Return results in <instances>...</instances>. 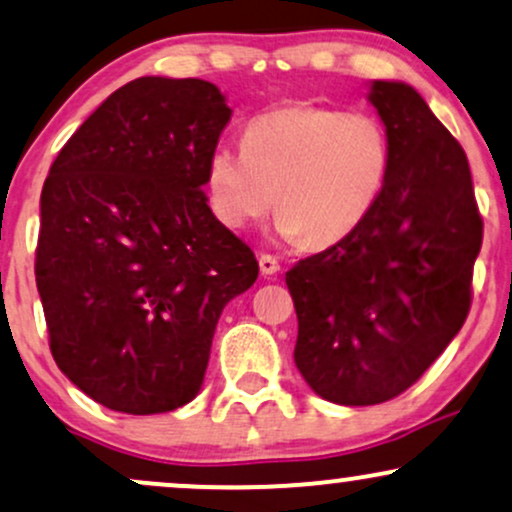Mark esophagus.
Here are the masks:
<instances>
[{"label": "esophagus", "instance_id": "esophagus-1", "mask_svg": "<svg viewBox=\"0 0 512 512\" xmlns=\"http://www.w3.org/2000/svg\"><path fill=\"white\" fill-rule=\"evenodd\" d=\"M279 269H281V264L274 255H260V272L264 276H272V274L279 272Z\"/></svg>", "mask_w": 512, "mask_h": 512}]
</instances>
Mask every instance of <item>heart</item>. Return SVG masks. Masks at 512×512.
<instances>
[{"label": "heart", "mask_w": 512, "mask_h": 512, "mask_svg": "<svg viewBox=\"0 0 512 512\" xmlns=\"http://www.w3.org/2000/svg\"><path fill=\"white\" fill-rule=\"evenodd\" d=\"M389 171L391 138L377 116L295 104L255 116L243 147H214L205 181L229 229H248L279 205L281 238L326 248L369 217Z\"/></svg>", "instance_id": "obj_1"}]
</instances>
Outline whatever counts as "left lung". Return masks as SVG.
I'll list each match as a JSON object with an SVG mask.
<instances>
[{"label":"left lung","instance_id":"1","mask_svg":"<svg viewBox=\"0 0 512 512\" xmlns=\"http://www.w3.org/2000/svg\"><path fill=\"white\" fill-rule=\"evenodd\" d=\"M369 102L391 138L384 193L348 238L286 274L295 365L338 405L386 403L427 372L465 324L484 236L465 150L420 92L374 80Z\"/></svg>","mask_w":512,"mask_h":512}]
</instances>
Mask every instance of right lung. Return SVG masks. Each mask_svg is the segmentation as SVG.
I'll return each mask as SVG.
<instances>
[{
    "mask_svg": "<svg viewBox=\"0 0 512 512\" xmlns=\"http://www.w3.org/2000/svg\"><path fill=\"white\" fill-rule=\"evenodd\" d=\"M229 119L207 80L135 78L49 166L35 248L49 350L104 408L190 403L221 310L257 279L255 252L202 193Z\"/></svg>",
    "mask_w": 512,
    "mask_h": 512,
    "instance_id": "add662e5",
    "label": "right lung"
}]
</instances>
